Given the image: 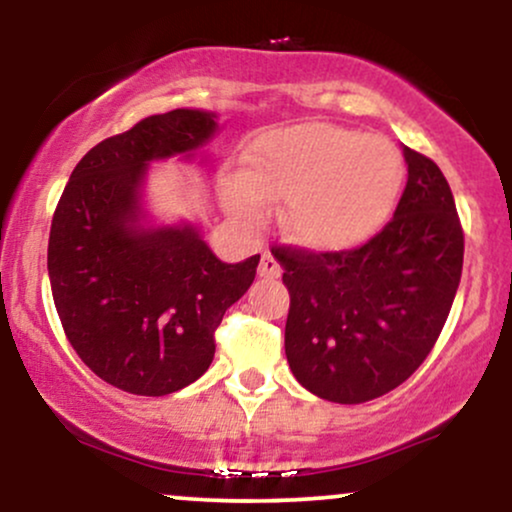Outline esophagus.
I'll return each mask as SVG.
<instances>
[{
    "mask_svg": "<svg viewBox=\"0 0 512 512\" xmlns=\"http://www.w3.org/2000/svg\"><path fill=\"white\" fill-rule=\"evenodd\" d=\"M257 274L264 276V279H276V276H281L279 262H276L269 252H264L262 260H260V267H257Z\"/></svg>",
    "mask_w": 512,
    "mask_h": 512,
    "instance_id": "34e87169",
    "label": "esophagus"
}]
</instances>
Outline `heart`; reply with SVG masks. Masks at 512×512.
Returning a JSON list of instances; mask_svg holds the SVG:
<instances>
[{
  "mask_svg": "<svg viewBox=\"0 0 512 512\" xmlns=\"http://www.w3.org/2000/svg\"><path fill=\"white\" fill-rule=\"evenodd\" d=\"M402 187V161L380 137L332 125L269 134L245 154L243 178L221 185V202L255 231L269 202L284 204V228L317 250H344L383 228Z\"/></svg>",
  "mask_w": 512,
  "mask_h": 512,
  "instance_id": "1",
  "label": "heart"
}]
</instances>
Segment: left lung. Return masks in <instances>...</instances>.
<instances>
[{"instance_id":"obj_1","label":"left lung","mask_w":512,"mask_h":512,"mask_svg":"<svg viewBox=\"0 0 512 512\" xmlns=\"http://www.w3.org/2000/svg\"><path fill=\"white\" fill-rule=\"evenodd\" d=\"M407 185L395 216L354 250L274 245L291 293L286 358L296 380L337 404H361L414 373L448 320L464 233L445 175L404 146Z\"/></svg>"}]
</instances>
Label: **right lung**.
Masks as SVG:
<instances>
[{"instance_id":"obj_1","label":"right lung","mask_w":512,"mask_h":512,"mask_svg":"<svg viewBox=\"0 0 512 512\" xmlns=\"http://www.w3.org/2000/svg\"><path fill=\"white\" fill-rule=\"evenodd\" d=\"M216 115L178 108L103 139L76 163L48 243V274L64 334L98 378L163 397L214 361L223 313L250 289L260 255L221 262L195 226H139L151 161L199 149Z\"/></svg>"}]
</instances>
